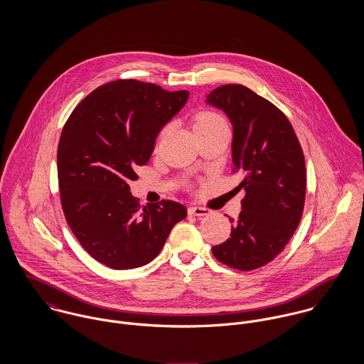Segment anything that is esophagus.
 <instances>
[{
    "instance_id": "1",
    "label": "esophagus",
    "mask_w": 364,
    "mask_h": 364,
    "mask_svg": "<svg viewBox=\"0 0 364 364\" xmlns=\"http://www.w3.org/2000/svg\"><path fill=\"white\" fill-rule=\"evenodd\" d=\"M189 214L198 215V217H203V215H208V214H210V210L206 208H196V206H192V208H189Z\"/></svg>"
}]
</instances>
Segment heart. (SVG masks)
Segmentation results:
<instances>
[{"label":"heart","instance_id":"b5f03b06","mask_svg":"<svg viewBox=\"0 0 364 364\" xmlns=\"http://www.w3.org/2000/svg\"><path fill=\"white\" fill-rule=\"evenodd\" d=\"M227 122L224 120L223 116L213 110H203L198 113L196 122H195V129H208V127H214V126H225Z\"/></svg>","mask_w":364,"mask_h":364}]
</instances>
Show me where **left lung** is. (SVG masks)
Masks as SVG:
<instances>
[{
  "label": "left lung",
  "instance_id": "8db88e82",
  "mask_svg": "<svg viewBox=\"0 0 364 364\" xmlns=\"http://www.w3.org/2000/svg\"><path fill=\"white\" fill-rule=\"evenodd\" d=\"M208 104L230 117L234 172L244 181L242 211L231 237L211 248L215 259L254 270L274 259L300 224L306 200V161L286 114L272 102L240 84H227L208 94Z\"/></svg>",
  "mask_w": 364,
  "mask_h": 364
}]
</instances>
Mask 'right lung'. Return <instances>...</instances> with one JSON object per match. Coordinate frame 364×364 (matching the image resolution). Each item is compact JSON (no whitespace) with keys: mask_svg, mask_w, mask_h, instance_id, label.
Returning <instances> with one entry per match:
<instances>
[{"mask_svg":"<svg viewBox=\"0 0 364 364\" xmlns=\"http://www.w3.org/2000/svg\"><path fill=\"white\" fill-rule=\"evenodd\" d=\"M188 91L116 80L92 91L67 119L57 150L65 220L82 248L112 269L147 264L188 214L172 200L144 206L130 193L161 129L183 107Z\"/></svg>","mask_w":364,"mask_h":364,"instance_id":"1","label":"right lung"}]
</instances>
